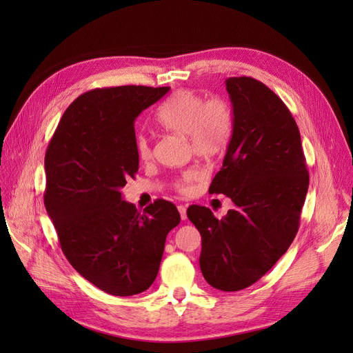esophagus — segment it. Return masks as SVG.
<instances>
[{"mask_svg":"<svg viewBox=\"0 0 353 353\" xmlns=\"http://www.w3.org/2000/svg\"><path fill=\"white\" fill-rule=\"evenodd\" d=\"M178 212H179V216H181V219H187V208L185 206H183V205H179L178 206Z\"/></svg>","mask_w":353,"mask_h":353,"instance_id":"1","label":"esophagus"}]
</instances>
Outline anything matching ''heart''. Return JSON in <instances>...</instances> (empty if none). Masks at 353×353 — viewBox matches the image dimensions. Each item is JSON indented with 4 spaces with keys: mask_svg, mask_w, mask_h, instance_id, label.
<instances>
[{
    "mask_svg": "<svg viewBox=\"0 0 353 353\" xmlns=\"http://www.w3.org/2000/svg\"><path fill=\"white\" fill-rule=\"evenodd\" d=\"M157 121L169 131L187 135L194 153L212 159L227 150L234 134L236 116L230 100L223 95L203 97L191 91H179L157 110ZM137 154L141 160L153 156L152 138L140 134L135 138ZM205 176L201 168H188L174 179L179 194H193L196 183Z\"/></svg>",
    "mask_w": 353,
    "mask_h": 353,
    "instance_id": "obj_1",
    "label": "heart"
}]
</instances>
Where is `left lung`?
<instances>
[{"label": "left lung", "instance_id": "left-lung-1", "mask_svg": "<svg viewBox=\"0 0 353 353\" xmlns=\"http://www.w3.org/2000/svg\"><path fill=\"white\" fill-rule=\"evenodd\" d=\"M236 125L209 193L236 209L218 219L193 205L201 236L200 270L222 292H239L268 272L293 243L309 187L301 132L283 100L258 79L225 81Z\"/></svg>", "mask_w": 353, "mask_h": 353}]
</instances>
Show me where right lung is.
Instances as JSON below:
<instances>
[{"label":"right lung","instance_id":"add662e5","mask_svg":"<svg viewBox=\"0 0 353 353\" xmlns=\"http://www.w3.org/2000/svg\"><path fill=\"white\" fill-rule=\"evenodd\" d=\"M169 87L95 88L63 113L46 153L44 203L66 259L113 296L145 292L156 280L168 232L179 212L159 199L143 213L121 190L140 159L135 119Z\"/></svg>","mask_w":353,"mask_h":353}]
</instances>
